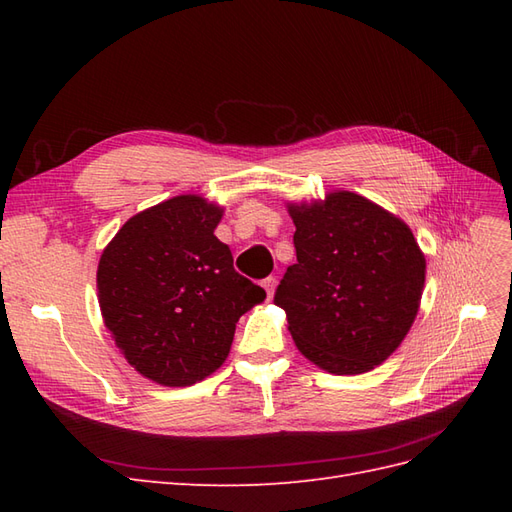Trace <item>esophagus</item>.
Returning a JSON list of instances; mask_svg holds the SVG:
<instances>
[{"instance_id":"34e87169","label":"esophagus","mask_w":512,"mask_h":512,"mask_svg":"<svg viewBox=\"0 0 512 512\" xmlns=\"http://www.w3.org/2000/svg\"><path fill=\"white\" fill-rule=\"evenodd\" d=\"M275 284H277V280L273 275H269V277H265V280L260 282V286L265 288V292H267V299H271L273 297V290H275Z\"/></svg>"}]
</instances>
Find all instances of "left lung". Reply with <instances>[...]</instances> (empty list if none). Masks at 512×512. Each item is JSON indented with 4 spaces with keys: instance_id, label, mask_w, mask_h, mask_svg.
Returning a JSON list of instances; mask_svg holds the SVG:
<instances>
[{
    "instance_id": "1",
    "label": "left lung",
    "mask_w": 512,
    "mask_h": 512,
    "mask_svg": "<svg viewBox=\"0 0 512 512\" xmlns=\"http://www.w3.org/2000/svg\"><path fill=\"white\" fill-rule=\"evenodd\" d=\"M288 211L297 265L273 301L294 344L331 374L374 369L406 337L421 303L425 256L412 230L352 192Z\"/></svg>"
}]
</instances>
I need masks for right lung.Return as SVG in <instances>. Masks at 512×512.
Listing matches in <instances>:
<instances>
[{"label": "right lung", "mask_w": 512, "mask_h": 512, "mask_svg": "<svg viewBox=\"0 0 512 512\" xmlns=\"http://www.w3.org/2000/svg\"><path fill=\"white\" fill-rule=\"evenodd\" d=\"M220 220L200 196H175L130 218L100 258L106 329L136 371L164 386L218 369L239 318L265 299L213 235Z\"/></svg>", "instance_id": "add662e5"}]
</instances>
